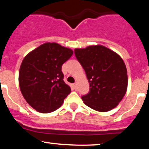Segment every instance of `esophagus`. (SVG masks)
Returning a JSON list of instances; mask_svg holds the SVG:
<instances>
[{
	"mask_svg": "<svg viewBox=\"0 0 149 149\" xmlns=\"http://www.w3.org/2000/svg\"><path fill=\"white\" fill-rule=\"evenodd\" d=\"M72 85H73V88H74L75 90H76V89L77 88V84H76V83H73Z\"/></svg>",
	"mask_w": 149,
	"mask_h": 149,
	"instance_id": "obj_1",
	"label": "esophagus"
}]
</instances>
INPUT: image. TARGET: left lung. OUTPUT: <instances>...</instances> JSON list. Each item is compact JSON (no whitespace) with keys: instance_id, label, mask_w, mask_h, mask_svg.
<instances>
[{"instance_id":"obj_1","label":"left lung","mask_w":149,"mask_h":149,"mask_svg":"<svg viewBox=\"0 0 149 149\" xmlns=\"http://www.w3.org/2000/svg\"><path fill=\"white\" fill-rule=\"evenodd\" d=\"M75 55L90 83V92L81 97L85 105L107 112L118 105L127 92L126 66L118 54L101 45L76 48Z\"/></svg>"}]
</instances>
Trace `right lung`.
Instances as JSON below:
<instances>
[{"label": "right lung", "instance_id": "1", "mask_svg": "<svg viewBox=\"0 0 149 149\" xmlns=\"http://www.w3.org/2000/svg\"><path fill=\"white\" fill-rule=\"evenodd\" d=\"M73 50L57 42H45L26 55L19 71V85L24 98L37 111L57 110L71 92L64 83L61 66Z\"/></svg>", "mask_w": 149, "mask_h": 149}]
</instances>
